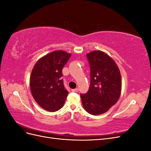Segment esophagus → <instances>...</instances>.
<instances>
[{
    "label": "esophagus",
    "mask_w": 151,
    "mask_h": 151,
    "mask_svg": "<svg viewBox=\"0 0 151 151\" xmlns=\"http://www.w3.org/2000/svg\"><path fill=\"white\" fill-rule=\"evenodd\" d=\"M72 92L77 93V92H78V91H79V89L78 88H76V89H72Z\"/></svg>",
    "instance_id": "34e87169"
}]
</instances>
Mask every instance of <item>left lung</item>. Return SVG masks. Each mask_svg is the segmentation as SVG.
<instances>
[{"mask_svg":"<svg viewBox=\"0 0 151 151\" xmlns=\"http://www.w3.org/2000/svg\"><path fill=\"white\" fill-rule=\"evenodd\" d=\"M90 64L91 83L88 93L81 94L85 110L93 115L108 111L119 99L122 78L119 68L108 55L100 50L86 55Z\"/></svg>","mask_w":151,"mask_h":151,"instance_id":"8db88e82","label":"left lung"}]
</instances>
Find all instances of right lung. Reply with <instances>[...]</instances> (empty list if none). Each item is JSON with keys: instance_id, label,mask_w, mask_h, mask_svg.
Returning a JSON list of instances; mask_svg holds the SVG:
<instances>
[{"instance_id": "1", "label": "right lung", "mask_w": 151, "mask_h": 151, "mask_svg": "<svg viewBox=\"0 0 151 151\" xmlns=\"http://www.w3.org/2000/svg\"><path fill=\"white\" fill-rule=\"evenodd\" d=\"M71 56L56 50L41 58L30 76V88L36 102L45 110L54 112L65 103L68 91L63 85L62 68Z\"/></svg>"}]
</instances>
